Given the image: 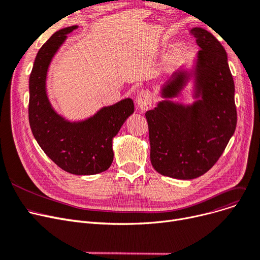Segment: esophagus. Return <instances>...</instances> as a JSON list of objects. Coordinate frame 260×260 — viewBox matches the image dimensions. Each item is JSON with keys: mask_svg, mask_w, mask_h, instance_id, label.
<instances>
[{"mask_svg": "<svg viewBox=\"0 0 260 260\" xmlns=\"http://www.w3.org/2000/svg\"><path fill=\"white\" fill-rule=\"evenodd\" d=\"M153 104V96L152 93L149 91V90H141L139 91L138 95H137V105L138 107L144 111V110H148L152 107Z\"/></svg>", "mask_w": 260, "mask_h": 260, "instance_id": "obj_1", "label": "esophagus"}]
</instances>
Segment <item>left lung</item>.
Wrapping results in <instances>:
<instances>
[{"instance_id": "8db88e82", "label": "left lung", "mask_w": 260, "mask_h": 260, "mask_svg": "<svg viewBox=\"0 0 260 260\" xmlns=\"http://www.w3.org/2000/svg\"><path fill=\"white\" fill-rule=\"evenodd\" d=\"M201 50L194 69L192 105L165 100L146 111L151 162L161 175L192 179L218 161L235 133L237 110L235 84L222 44L202 27L190 30ZM191 73L178 71L161 89L164 98H174Z\"/></svg>"}]
</instances>
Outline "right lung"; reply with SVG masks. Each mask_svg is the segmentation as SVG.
Segmentation results:
<instances>
[{"instance_id": "obj_1", "label": "right lung", "mask_w": 260, "mask_h": 260, "mask_svg": "<svg viewBox=\"0 0 260 260\" xmlns=\"http://www.w3.org/2000/svg\"><path fill=\"white\" fill-rule=\"evenodd\" d=\"M75 28L56 31L37 53L29 75L28 120L40 148L59 168L71 174L93 175L110 167L112 138L135 108L133 100L125 99L82 122H69L56 114L46 91L47 72L53 56Z\"/></svg>"}]
</instances>
